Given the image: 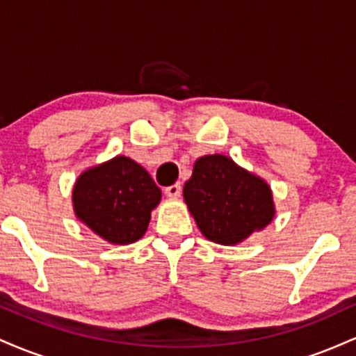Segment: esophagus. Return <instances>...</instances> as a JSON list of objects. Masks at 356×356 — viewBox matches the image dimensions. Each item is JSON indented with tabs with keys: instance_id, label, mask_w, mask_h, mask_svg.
Returning a JSON list of instances; mask_svg holds the SVG:
<instances>
[{
	"instance_id": "34e87169",
	"label": "esophagus",
	"mask_w": 356,
	"mask_h": 356,
	"mask_svg": "<svg viewBox=\"0 0 356 356\" xmlns=\"http://www.w3.org/2000/svg\"><path fill=\"white\" fill-rule=\"evenodd\" d=\"M181 192H182V186L179 182L165 187V194L169 195V197H179V195H181Z\"/></svg>"
}]
</instances>
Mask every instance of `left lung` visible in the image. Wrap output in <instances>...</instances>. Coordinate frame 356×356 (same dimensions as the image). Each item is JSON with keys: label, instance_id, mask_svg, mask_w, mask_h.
Returning a JSON list of instances; mask_svg holds the SVG:
<instances>
[{"label": "left lung", "instance_id": "left-lung-1", "mask_svg": "<svg viewBox=\"0 0 356 356\" xmlns=\"http://www.w3.org/2000/svg\"><path fill=\"white\" fill-rule=\"evenodd\" d=\"M184 199L202 234L218 244H238L275 216L268 184L219 154L197 159Z\"/></svg>", "mask_w": 356, "mask_h": 356}]
</instances>
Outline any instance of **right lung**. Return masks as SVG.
<instances>
[{
  "label": "right lung",
  "instance_id": "1",
  "mask_svg": "<svg viewBox=\"0 0 356 356\" xmlns=\"http://www.w3.org/2000/svg\"><path fill=\"white\" fill-rule=\"evenodd\" d=\"M161 195L144 167L118 155L80 175L73 207L81 222L108 243L130 244L145 234Z\"/></svg>",
  "mask_w": 356,
  "mask_h": 356
}]
</instances>
